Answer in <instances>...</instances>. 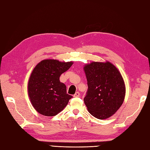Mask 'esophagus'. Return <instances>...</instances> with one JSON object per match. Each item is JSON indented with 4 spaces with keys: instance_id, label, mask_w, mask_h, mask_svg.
Masks as SVG:
<instances>
[{
    "instance_id": "34e87169",
    "label": "esophagus",
    "mask_w": 150,
    "mask_h": 150,
    "mask_svg": "<svg viewBox=\"0 0 150 150\" xmlns=\"http://www.w3.org/2000/svg\"><path fill=\"white\" fill-rule=\"evenodd\" d=\"M80 93H79V92H76V93L74 95L73 97H78L79 96H80Z\"/></svg>"
}]
</instances>
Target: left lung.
Wrapping results in <instances>:
<instances>
[{
	"label": "left lung",
	"instance_id": "left-lung-1",
	"mask_svg": "<svg viewBox=\"0 0 150 150\" xmlns=\"http://www.w3.org/2000/svg\"><path fill=\"white\" fill-rule=\"evenodd\" d=\"M83 69L88 86L83 100L89 112L99 120L111 117L125 98V86L121 73L108 61L92 62Z\"/></svg>",
	"mask_w": 150,
	"mask_h": 150
}]
</instances>
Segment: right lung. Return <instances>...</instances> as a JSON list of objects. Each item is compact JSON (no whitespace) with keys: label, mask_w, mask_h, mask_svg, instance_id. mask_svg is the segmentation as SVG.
<instances>
[{"label":"right lung","mask_w":150,"mask_h":150,"mask_svg":"<svg viewBox=\"0 0 150 150\" xmlns=\"http://www.w3.org/2000/svg\"><path fill=\"white\" fill-rule=\"evenodd\" d=\"M72 64V61L45 59L33 69L28 83V93L32 105L39 114L54 116L65 108L72 96L67 94V87L59 77Z\"/></svg>","instance_id":"right-lung-1"}]
</instances>
